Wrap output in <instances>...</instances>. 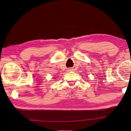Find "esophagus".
<instances>
[{
    "label": "esophagus",
    "mask_w": 131,
    "mask_h": 131,
    "mask_svg": "<svg viewBox=\"0 0 131 131\" xmlns=\"http://www.w3.org/2000/svg\"><path fill=\"white\" fill-rule=\"evenodd\" d=\"M72 70V69H69V70Z\"/></svg>",
    "instance_id": "34e87169"
}]
</instances>
